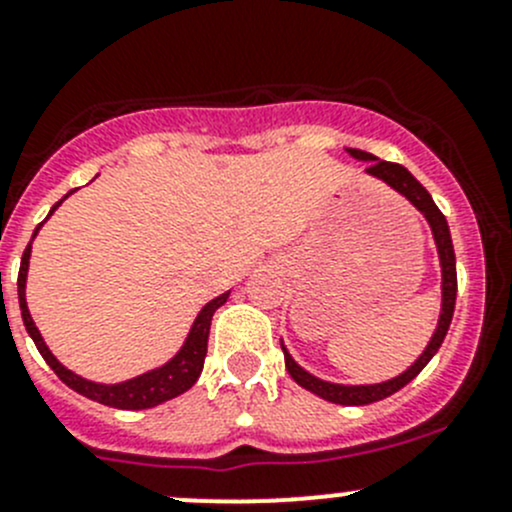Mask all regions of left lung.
I'll use <instances>...</instances> for the list:
<instances>
[{
  "instance_id": "obj_1",
  "label": "left lung",
  "mask_w": 512,
  "mask_h": 512,
  "mask_svg": "<svg viewBox=\"0 0 512 512\" xmlns=\"http://www.w3.org/2000/svg\"><path fill=\"white\" fill-rule=\"evenodd\" d=\"M347 153L354 160H361V163H369L366 168V175L371 178L381 180V183L389 185L391 190L401 195V198L409 200L411 205L418 210V213L426 218L428 227H431L433 242H436V252H438V265H441V312H438V322L436 329H433L431 339H428L426 349L418 354V359L409 366L406 371H401L399 376L394 379L379 381V384H337V381H327L319 379V376L309 374L304 366H299L297 361L292 359V354L287 352L285 342L280 339L282 352H285V366L294 381H297L302 389L312 391L317 394L319 399L332 401V404H342V406H366L374 404V401L386 399V396L396 394L399 389H404L409 381H414L418 374H421L423 366L436 356L438 349H441L443 339H446L448 327H451L453 319V309H456V289H458V277H456V252H453V242H451V230H448L446 218L438 210V205L433 203V198L428 195V190L423 188L421 183L399 163H389V160H379L371 153L359 151V148H347Z\"/></svg>"
}]
</instances>
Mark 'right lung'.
I'll return each mask as SVG.
<instances>
[{"instance_id":"right-lung-1","label":"right lung","mask_w":512,"mask_h":512,"mask_svg":"<svg viewBox=\"0 0 512 512\" xmlns=\"http://www.w3.org/2000/svg\"><path fill=\"white\" fill-rule=\"evenodd\" d=\"M71 193H74V190H71ZM71 193H66L64 198H61L59 203H56L54 208L49 210L46 220L54 215V210L59 208V205L64 203V200L69 198ZM46 220H44V223H46ZM44 223H41V225H44ZM41 225H36L32 242H34V237L39 235ZM32 242H29L27 250H24L22 267H19V280H17L19 309H22L24 327H27L29 337L34 339L39 354L44 356L46 364L54 369V374L59 376V379L64 381L69 389H74L76 394L86 396V399L98 401V404L111 406V409L141 411V409H153V406L165 404V401H170V399H175V396L185 394V391H188L190 386L198 381L200 371H203V364H205V354H208L210 322H213V314L218 312V309L227 302L230 292H225V294H220V297L210 299V302L205 304L203 309H200L198 317H195V322H193V327H190L188 337H185V342L180 344L178 352L170 356L165 364H160V366H156V369L146 371V374L133 376V379L118 381V384H101V381L84 379V376H79L76 371H71L69 366L61 364V361L56 359L54 354H51V349L46 347V342H44V337H41L39 329H36L32 314H29V307H27V275H29V257H32Z\"/></svg>"}]
</instances>
